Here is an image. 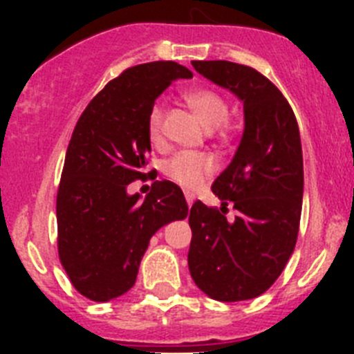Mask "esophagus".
<instances>
[{
    "mask_svg": "<svg viewBox=\"0 0 354 354\" xmlns=\"http://www.w3.org/2000/svg\"><path fill=\"white\" fill-rule=\"evenodd\" d=\"M184 196H186L187 205H189V207H192V205H193V200H195V196H193L192 193H184Z\"/></svg>",
    "mask_w": 354,
    "mask_h": 354,
    "instance_id": "34e87169",
    "label": "esophagus"
}]
</instances>
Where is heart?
<instances>
[{
    "instance_id": "1",
    "label": "heart",
    "mask_w": 354,
    "mask_h": 354,
    "mask_svg": "<svg viewBox=\"0 0 354 354\" xmlns=\"http://www.w3.org/2000/svg\"><path fill=\"white\" fill-rule=\"evenodd\" d=\"M184 99L192 109L198 115V118L204 122V126L209 129L220 127L221 131H227V118H228V102L220 92L205 86L187 90L184 93ZM162 118H165V102L158 101L149 115V136L152 142H159L161 138ZM214 159L207 154H198V152H179L175 154L165 167V174L170 177L174 183L186 189H196L205 180L214 174Z\"/></svg>"
}]
</instances>
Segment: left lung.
<instances>
[{"label": "left lung", "mask_w": 354, "mask_h": 354, "mask_svg": "<svg viewBox=\"0 0 354 354\" xmlns=\"http://www.w3.org/2000/svg\"><path fill=\"white\" fill-rule=\"evenodd\" d=\"M198 74L236 93L245 133L232 162L212 184L223 207L196 200L189 211V273L218 301H243L270 289L298 239L303 154L298 122L282 92L261 72L234 62H193ZM232 201L236 220L228 222Z\"/></svg>", "instance_id": "1"}]
</instances>
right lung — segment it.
Here are the masks:
<instances>
[{
	"instance_id": "1",
	"label": "right lung",
	"mask_w": 354,
	"mask_h": 354,
	"mask_svg": "<svg viewBox=\"0 0 354 354\" xmlns=\"http://www.w3.org/2000/svg\"><path fill=\"white\" fill-rule=\"evenodd\" d=\"M180 77L193 72L175 62L126 68L93 97L74 127L56 195L58 255L74 289L92 301L127 292L150 237L187 216L183 189L170 180H154L143 202L127 193L131 183L152 175L150 109Z\"/></svg>"
}]
</instances>
